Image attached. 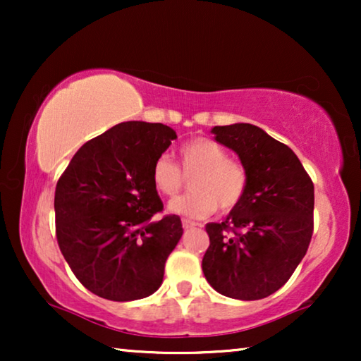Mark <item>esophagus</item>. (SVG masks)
<instances>
[{"label": "esophagus", "instance_id": "34e87169", "mask_svg": "<svg viewBox=\"0 0 361 361\" xmlns=\"http://www.w3.org/2000/svg\"><path fill=\"white\" fill-rule=\"evenodd\" d=\"M195 226H197V224H195V221H190V220H182V228H184V230H190V228H195Z\"/></svg>", "mask_w": 361, "mask_h": 361}]
</instances>
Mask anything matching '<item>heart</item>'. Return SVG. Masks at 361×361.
Here are the masks:
<instances>
[{
    "label": "heart",
    "instance_id": "b5f03b06",
    "mask_svg": "<svg viewBox=\"0 0 361 361\" xmlns=\"http://www.w3.org/2000/svg\"><path fill=\"white\" fill-rule=\"evenodd\" d=\"M180 169L169 156H159L151 169L154 189L164 197H176L190 179L192 194L169 202L167 210L187 219H205L219 209L230 212L243 200L248 172L240 161L226 157V149L210 137H195L179 149ZM183 172L180 173V171Z\"/></svg>",
    "mask_w": 361,
    "mask_h": 361
}]
</instances>
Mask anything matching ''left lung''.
I'll return each mask as SVG.
<instances>
[{
    "mask_svg": "<svg viewBox=\"0 0 361 361\" xmlns=\"http://www.w3.org/2000/svg\"><path fill=\"white\" fill-rule=\"evenodd\" d=\"M248 172L243 200L221 224H207L205 279L231 299L268 298L288 283L314 231V184L294 151L261 128H212ZM232 233L230 234L229 231Z\"/></svg>",
    "mask_w": 361,
    "mask_h": 361,
    "instance_id": "1",
    "label": "left lung"
}]
</instances>
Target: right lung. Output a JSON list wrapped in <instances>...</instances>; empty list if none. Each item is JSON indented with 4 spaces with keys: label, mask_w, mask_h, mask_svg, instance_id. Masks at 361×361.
Here are the masks:
<instances>
[{
    "label": "right lung",
    "mask_w": 361,
    "mask_h": 361,
    "mask_svg": "<svg viewBox=\"0 0 361 361\" xmlns=\"http://www.w3.org/2000/svg\"><path fill=\"white\" fill-rule=\"evenodd\" d=\"M177 137L162 123L126 121L87 141L56 187V233L77 279L103 299L126 302L156 293L182 236L166 215L151 169Z\"/></svg>",
    "instance_id": "1"
}]
</instances>
